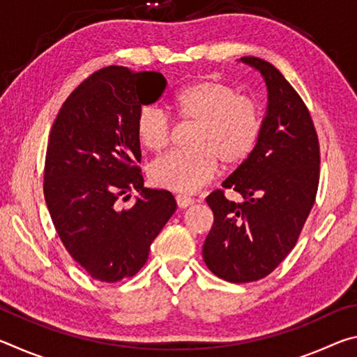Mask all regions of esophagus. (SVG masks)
<instances>
[{
  "label": "esophagus",
  "mask_w": 357,
  "mask_h": 357,
  "mask_svg": "<svg viewBox=\"0 0 357 357\" xmlns=\"http://www.w3.org/2000/svg\"><path fill=\"white\" fill-rule=\"evenodd\" d=\"M193 198H190V197H185V195H178L176 197V203H178V206L179 208H187V206H190V204H193Z\"/></svg>",
  "instance_id": "obj_1"
}]
</instances>
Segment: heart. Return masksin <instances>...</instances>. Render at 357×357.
Masks as SVG:
<instances>
[{
    "label": "heart",
    "mask_w": 357,
    "mask_h": 357,
    "mask_svg": "<svg viewBox=\"0 0 357 357\" xmlns=\"http://www.w3.org/2000/svg\"><path fill=\"white\" fill-rule=\"evenodd\" d=\"M172 110L181 123L193 124L189 149L170 151L149 165L151 183L162 189L193 193L215 176L219 162L234 168L249 159L263 129L255 100L219 78H202L174 94ZM135 134L143 148L164 149L173 134V119L155 105L137 113Z\"/></svg>",
    "instance_id": "b5f03b06"
}]
</instances>
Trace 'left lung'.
I'll return each mask as SVG.
<instances>
[{"label": "left lung", "mask_w": 357, "mask_h": 357, "mask_svg": "<svg viewBox=\"0 0 357 357\" xmlns=\"http://www.w3.org/2000/svg\"><path fill=\"white\" fill-rule=\"evenodd\" d=\"M241 61L263 75L268 108L253 153L222 183L244 202L227 200L220 189L209 193L214 223L203 244L211 273L231 283L263 279L285 259L319 181L318 135L304 100L271 63L255 56Z\"/></svg>", "instance_id": "obj_1"}]
</instances>
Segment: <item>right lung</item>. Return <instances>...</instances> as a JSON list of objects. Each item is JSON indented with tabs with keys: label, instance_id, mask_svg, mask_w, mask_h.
Masks as SVG:
<instances>
[{
	"label": "right lung",
	"instance_id": "right-lung-1",
	"mask_svg": "<svg viewBox=\"0 0 357 357\" xmlns=\"http://www.w3.org/2000/svg\"><path fill=\"white\" fill-rule=\"evenodd\" d=\"M167 86L160 72L108 66L78 84L48 138L44 195L53 225L70 257L96 280L135 275L153 241L176 211L170 192L146 189L138 162L135 119ZM135 190V206L117 200Z\"/></svg>",
	"mask_w": 357,
	"mask_h": 357
}]
</instances>
